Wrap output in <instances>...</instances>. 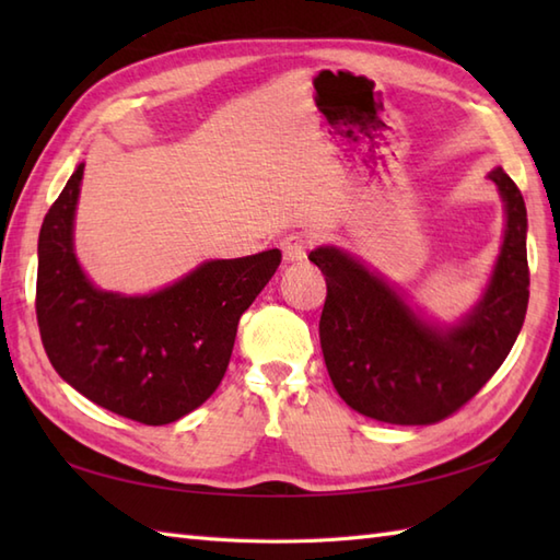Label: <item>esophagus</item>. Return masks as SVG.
<instances>
[{
    "instance_id": "obj_1",
    "label": "esophagus",
    "mask_w": 560,
    "mask_h": 560,
    "mask_svg": "<svg viewBox=\"0 0 560 560\" xmlns=\"http://www.w3.org/2000/svg\"><path fill=\"white\" fill-rule=\"evenodd\" d=\"M307 245H311V237L303 233H291L281 241V253L287 261H303L307 255Z\"/></svg>"
}]
</instances>
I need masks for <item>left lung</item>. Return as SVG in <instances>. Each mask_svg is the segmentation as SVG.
<instances>
[{
	"instance_id": "1",
	"label": "left lung",
	"mask_w": 560,
	"mask_h": 560,
	"mask_svg": "<svg viewBox=\"0 0 560 560\" xmlns=\"http://www.w3.org/2000/svg\"><path fill=\"white\" fill-rule=\"evenodd\" d=\"M489 177L505 201L503 247L481 301L457 325L425 323L383 277L339 247L307 255L327 281L319 343L329 377L368 419L443 421L489 383L513 349L529 301L527 209L503 168Z\"/></svg>"
}]
</instances>
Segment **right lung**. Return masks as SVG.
Instances as JSON below:
<instances>
[{
	"label": "right lung",
	"instance_id": "add662e5",
	"mask_svg": "<svg viewBox=\"0 0 560 560\" xmlns=\"http://www.w3.org/2000/svg\"><path fill=\"white\" fill-rule=\"evenodd\" d=\"M83 163L45 213L35 315L59 377L125 419L163 425L201 407L229 368L241 315L281 265L279 249L211 259L149 295L101 291L74 255Z\"/></svg>",
	"mask_w": 560,
	"mask_h": 560
}]
</instances>
